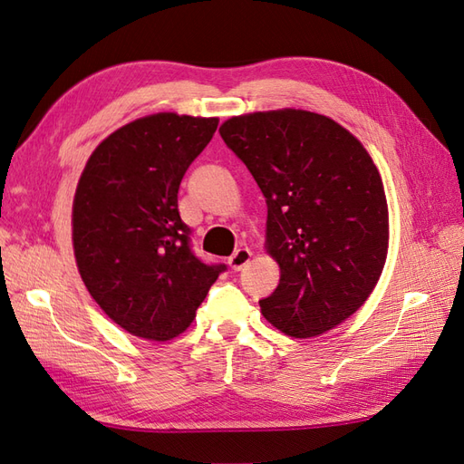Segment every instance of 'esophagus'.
Instances as JSON below:
<instances>
[{
  "mask_svg": "<svg viewBox=\"0 0 464 464\" xmlns=\"http://www.w3.org/2000/svg\"><path fill=\"white\" fill-rule=\"evenodd\" d=\"M249 259H251V251L247 247H240L228 257V265L232 271H242L244 266L249 263Z\"/></svg>",
  "mask_w": 464,
  "mask_h": 464,
  "instance_id": "1",
  "label": "esophagus"
}]
</instances>
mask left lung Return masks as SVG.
Here are the masks:
<instances>
[{"label": "left lung", "mask_w": 464, "mask_h": 464, "mask_svg": "<svg viewBox=\"0 0 464 464\" xmlns=\"http://www.w3.org/2000/svg\"><path fill=\"white\" fill-rule=\"evenodd\" d=\"M218 131L266 201L280 280L261 314L296 339L336 327L368 300L387 257V199L368 150L334 120L292 108L236 116Z\"/></svg>", "instance_id": "8db88e82"}]
</instances>
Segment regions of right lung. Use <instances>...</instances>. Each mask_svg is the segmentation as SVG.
<instances>
[{
	"mask_svg": "<svg viewBox=\"0 0 464 464\" xmlns=\"http://www.w3.org/2000/svg\"><path fill=\"white\" fill-rule=\"evenodd\" d=\"M218 118L162 111L108 135L81 174L73 249L82 283L104 314L147 341L184 333L227 265L191 251L178 189L213 139Z\"/></svg>",
	"mask_w": 464,
	"mask_h": 464,
	"instance_id": "1",
	"label": "right lung"
}]
</instances>
